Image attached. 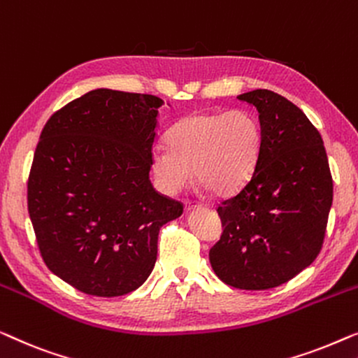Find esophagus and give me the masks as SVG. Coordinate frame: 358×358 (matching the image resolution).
<instances>
[{"mask_svg": "<svg viewBox=\"0 0 358 358\" xmlns=\"http://www.w3.org/2000/svg\"><path fill=\"white\" fill-rule=\"evenodd\" d=\"M199 208H201L199 204L191 203V201H186V203H185V210H186V213H193L194 209H199Z\"/></svg>", "mask_w": 358, "mask_h": 358, "instance_id": "34e87169", "label": "esophagus"}]
</instances>
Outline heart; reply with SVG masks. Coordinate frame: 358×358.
I'll return each mask as SVG.
<instances>
[{"instance_id":"obj_1","label":"heart","mask_w":358,"mask_h":358,"mask_svg":"<svg viewBox=\"0 0 358 358\" xmlns=\"http://www.w3.org/2000/svg\"><path fill=\"white\" fill-rule=\"evenodd\" d=\"M166 144L150 152L160 189L175 194L191 178L215 196L238 191L253 175L261 150L258 120L246 110L193 113L169 131Z\"/></svg>"}]
</instances>
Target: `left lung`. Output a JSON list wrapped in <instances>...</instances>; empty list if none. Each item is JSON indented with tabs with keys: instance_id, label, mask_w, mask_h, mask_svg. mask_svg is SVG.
<instances>
[{
	"instance_id": "1",
	"label": "left lung",
	"mask_w": 358,
	"mask_h": 358,
	"mask_svg": "<svg viewBox=\"0 0 358 358\" xmlns=\"http://www.w3.org/2000/svg\"><path fill=\"white\" fill-rule=\"evenodd\" d=\"M236 99L259 113V159L248 183L219 204L224 231L209 261L227 285L266 290L294 279L320 255L332 178L321 134L296 105L268 89Z\"/></svg>"
}]
</instances>
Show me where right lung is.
I'll use <instances>...</instances> for the list:
<instances>
[{"instance_id": "obj_1", "label": "right lung", "mask_w": 358, "mask_h": 358, "mask_svg": "<svg viewBox=\"0 0 358 358\" xmlns=\"http://www.w3.org/2000/svg\"><path fill=\"white\" fill-rule=\"evenodd\" d=\"M162 105L155 95L95 89L55 112L40 134L29 215L45 264L84 294L143 285L160 227L183 213L149 180Z\"/></svg>"}]
</instances>
